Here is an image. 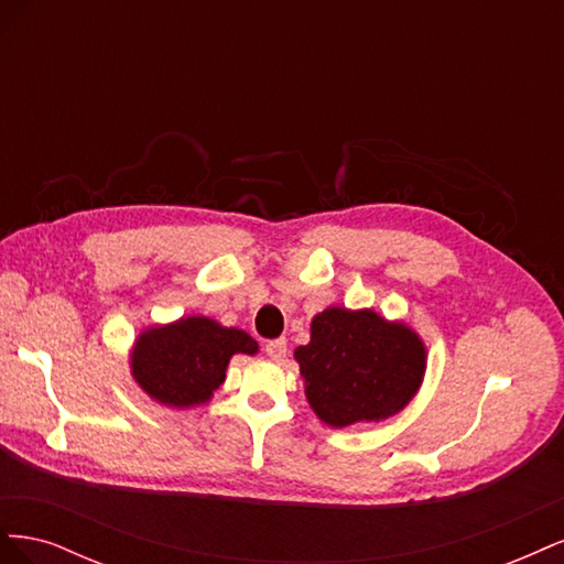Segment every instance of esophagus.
<instances>
[{
  "instance_id": "34e87169",
  "label": "esophagus",
  "mask_w": 564,
  "mask_h": 564,
  "mask_svg": "<svg viewBox=\"0 0 564 564\" xmlns=\"http://www.w3.org/2000/svg\"><path fill=\"white\" fill-rule=\"evenodd\" d=\"M265 355L270 357L272 362H282L284 357H286V340H284V338L270 340V344L265 346Z\"/></svg>"
}]
</instances>
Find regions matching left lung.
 Instances as JSON below:
<instances>
[{"mask_svg":"<svg viewBox=\"0 0 564 564\" xmlns=\"http://www.w3.org/2000/svg\"><path fill=\"white\" fill-rule=\"evenodd\" d=\"M294 360L317 419L348 429L400 414L423 383L429 350L402 319L332 305L313 317L311 340Z\"/></svg>","mask_w":564,"mask_h":564,"instance_id":"8db88e82","label":"left lung"}]
</instances>
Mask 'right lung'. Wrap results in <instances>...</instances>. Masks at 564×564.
Segmentation results:
<instances>
[{
	"instance_id": "add662e5",
	"label": "right lung",
	"mask_w": 564,
	"mask_h": 564,
	"mask_svg": "<svg viewBox=\"0 0 564 564\" xmlns=\"http://www.w3.org/2000/svg\"><path fill=\"white\" fill-rule=\"evenodd\" d=\"M256 352L259 344L245 329L187 315L141 329L129 350V369L150 400L185 412L212 402L232 355Z\"/></svg>"
}]
</instances>
